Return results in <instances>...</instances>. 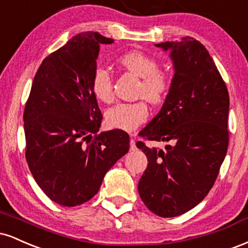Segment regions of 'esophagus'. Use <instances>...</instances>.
<instances>
[{"label":"esophagus","mask_w":248,"mask_h":248,"mask_svg":"<svg viewBox=\"0 0 248 248\" xmlns=\"http://www.w3.org/2000/svg\"><path fill=\"white\" fill-rule=\"evenodd\" d=\"M130 136H135V133H130ZM129 148L130 150H136L138 148H136V144H135V140L134 139H130V143H129Z\"/></svg>","instance_id":"esophagus-1"}]
</instances>
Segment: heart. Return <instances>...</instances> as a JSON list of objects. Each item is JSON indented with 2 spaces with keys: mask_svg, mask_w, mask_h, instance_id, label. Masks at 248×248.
Listing matches in <instances>:
<instances>
[{
  "mask_svg": "<svg viewBox=\"0 0 248 248\" xmlns=\"http://www.w3.org/2000/svg\"><path fill=\"white\" fill-rule=\"evenodd\" d=\"M119 62L124 69L141 78L136 96L142 99L109 108L105 118L109 127L130 132L147 121L149 116L147 101L152 105H161L166 101L171 91L172 79L169 72L158 69L157 59L142 51L126 52L119 58ZM91 90L101 102L109 104L114 100L113 78L106 67L99 65L93 71Z\"/></svg>",
  "mask_w": 248,
  "mask_h": 248,
  "instance_id": "heart-1",
  "label": "heart"
}]
</instances>
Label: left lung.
Listing matches in <instances>:
<instances>
[{"instance_id": "1", "label": "left lung", "mask_w": 248, "mask_h": 248, "mask_svg": "<svg viewBox=\"0 0 248 248\" xmlns=\"http://www.w3.org/2000/svg\"><path fill=\"white\" fill-rule=\"evenodd\" d=\"M156 46L171 50L175 76L162 109L139 136L170 143L162 150L136 142L149 162L139 195L150 211L169 218L195 207L215 184L229 147L230 98L211 56L197 39L183 37Z\"/></svg>"}]
</instances>
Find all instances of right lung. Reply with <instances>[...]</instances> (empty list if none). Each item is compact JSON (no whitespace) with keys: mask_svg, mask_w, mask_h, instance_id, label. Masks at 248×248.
<instances>
[{"mask_svg":"<svg viewBox=\"0 0 248 248\" xmlns=\"http://www.w3.org/2000/svg\"><path fill=\"white\" fill-rule=\"evenodd\" d=\"M93 31L76 35L37 70L24 108L25 158L38 186L62 206L86 203L105 173L129 150L120 129L99 133L102 114L91 90L100 44Z\"/></svg>","mask_w":248,"mask_h":248,"instance_id":"obj_1","label":"right lung"}]
</instances>
